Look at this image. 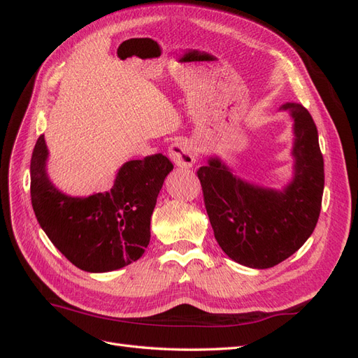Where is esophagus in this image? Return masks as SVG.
Segmentation results:
<instances>
[{
    "mask_svg": "<svg viewBox=\"0 0 358 358\" xmlns=\"http://www.w3.org/2000/svg\"><path fill=\"white\" fill-rule=\"evenodd\" d=\"M169 154L178 167L189 169L196 164V152L187 140H176L175 143H171Z\"/></svg>",
    "mask_w": 358,
    "mask_h": 358,
    "instance_id": "1",
    "label": "esophagus"
}]
</instances>
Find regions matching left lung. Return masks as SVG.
Here are the masks:
<instances>
[{
	"instance_id": "obj_1",
	"label": "left lung",
	"mask_w": 358,
	"mask_h": 358,
	"mask_svg": "<svg viewBox=\"0 0 358 358\" xmlns=\"http://www.w3.org/2000/svg\"><path fill=\"white\" fill-rule=\"evenodd\" d=\"M294 119V173L282 191L252 185L233 175L220 158L197 170L215 239L236 263L273 267L305 243L321 212L324 159L317 125L308 109L287 103Z\"/></svg>"
}]
</instances>
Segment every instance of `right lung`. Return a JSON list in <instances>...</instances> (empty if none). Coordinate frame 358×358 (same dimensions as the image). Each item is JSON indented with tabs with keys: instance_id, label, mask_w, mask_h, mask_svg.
<instances>
[{
	"instance_id": "obj_1",
	"label": "right lung",
	"mask_w": 358,
	"mask_h": 358,
	"mask_svg": "<svg viewBox=\"0 0 358 358\" xmlns=\"http://www.w3.org/2000/svg\"><path fill=\"white\" fill-rule=\"evenodd\" d=\"M48 155L40 136L31 157V203L50 242L85 272H112L137 262L149 245L150 216L171 161L162 154L128 161L109 191L71 197L49 180Z\"/></svg>"
}]
</instances>
